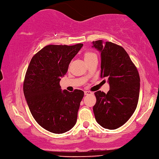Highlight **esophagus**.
<instances>
[{"instance_id": "1", "label": "esophagus", "mask_w": 159, "mask_h": 159, "mask_svg": "<svg viewBox=\"0 0 159 159\" xmlns=\"http://www.w3.org/2000/svg\"><path fill=\"white\" fill-rule=\"evenodd\" d=\"M92 92H90V91H89V90H85V91H84V94L85 95H90V94H92Z\"/></svg>"}]
</instances>
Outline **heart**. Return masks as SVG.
Listing matches in <instances>:
<instances>
[{
    "instance_id": "1",
    "label": "heart",
    "mask_w": 159,
    "mask_h": 159,
    "mask_svg": "<svg viewBox=\"0 0 159 159\" xmlns=\"http://www.w3.org/2000/svg\"><path fill=\"white\" fill-rule=\"evenodd\" d=\"M96 57V55H95L94 53H93L91 52H87L85 53L84 54V59H85V61H86L88 59H91L93 57Z\"/></svg>"
}]
</instances>
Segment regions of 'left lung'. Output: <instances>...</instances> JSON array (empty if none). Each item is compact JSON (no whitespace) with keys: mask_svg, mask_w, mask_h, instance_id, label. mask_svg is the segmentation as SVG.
I'll return each instance as SVG.
<instances>
[{"mask_svg":"<svg viewBox=\"0 0 159 159\" xmlns=\"http://www.w3.org/2000/svg\"><path fill=\"white\" fill-rule=\"evenodd\" d=\"M92 47L100 53V77L107 79L110 90L95 93L93 106L95 120L102 127L115 129L128 121L134 112L139 96L140 78L127 52L119 45L98 40Z\"/></svg>","mask_w":159,"mask_h":159,"instance_id":"8db88e82","label":"left lung"}]
</instances>
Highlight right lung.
Returning a JSON list of instances; mask_svg holds the SVG:
<instances>
[{
	"label": "right lung",
	"instance_id": "right-lung-1",
	"mask_svg": "<svg viewBox=\"0 0 159 159\" xmlns=\"http://www.w3.org/2000/svg\"><path fill=\"white\" fill-rule=\"evenodd\" d=\"M83 44L47 45L32 58L25 74L23 92L30 112L47 131L62 134L74 127L84 92L61 90L59 82Z\"/></svg>",
	"mask_w": 159,
	"mask_h": 159
}]
</instances>
